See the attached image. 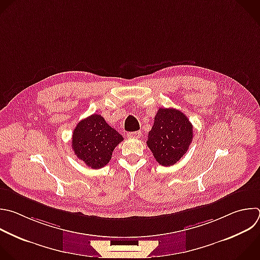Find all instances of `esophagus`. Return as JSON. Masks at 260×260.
Instances as JSON below:
<instances>
[{
  "label": "esophagus",
  "mask_w": 260,
  "mask_h": 260,
  "mask_svg": "<svg viewBox=\"0 0 260 260\" xmlns=\"http://www.w3.org/2000/svg\"><path fill=\"white\" fill-rule=\"evenodd\" d=\"M142 136V133L141 132H131V133H127V137L128 138H141Z\"/></svg>",
  "instance_id": "1"
}]
</instances>
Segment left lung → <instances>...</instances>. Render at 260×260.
Wrapping results in <instances>:
<instances>
[{
	"label": "left lung",
	"instance_id": "8db88e82",
	"mask_svg": "<svg viewBox=\"0 0 260 260\" xmlns=\"http://www.w3.org/2000/svg\"><path fill=\"white\" fill-rule=\"evenodd\" d=\"M192 140L193 125L182 111L159 108L146 143L160 165L170 166L186 154Z\"/></svg>",
	"mask_w": 260,
	"mask_h": 260
}]
</instances>
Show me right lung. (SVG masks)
<instances>
[{"label":"right lung","mask_w":260,"mask_h":260,"mask_svg":"<svg viewBox=\"0 0 260 260\" xmlns=\"http://www.w3.org/2000/svg\"><path fill=\"white\" fill-rule=\"evenodd\" d=\"M123 141L99 114L80 120L73 131L72 150L76 157L93 169L104 167L112 157L115 147Z\"/></svg>","instance_id":"add662e5"}]
</instances>
